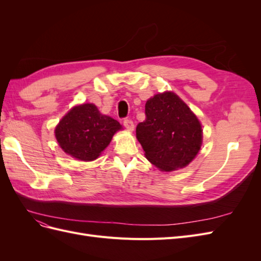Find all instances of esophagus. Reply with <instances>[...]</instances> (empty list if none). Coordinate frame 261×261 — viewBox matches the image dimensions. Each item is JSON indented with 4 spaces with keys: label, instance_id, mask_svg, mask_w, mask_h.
<instances>
[{
    "label": "esophagus",
    "instance_id": "34e87169",
    "mask_svg": "<svg viewBox=\"0 0 261 261\" xmlns=\"http://www.w3.org/2000/svg\"><path fill=\"white\" fill-rule=\"evenodd\" d=\"M124 126H125V128L127 129L128 132H133L134 127H135V126H134V123L130 120H125L124 121Z\"/></svg>",
    "mask_w": 261,
    "mask_h": 261
}]
</instances>
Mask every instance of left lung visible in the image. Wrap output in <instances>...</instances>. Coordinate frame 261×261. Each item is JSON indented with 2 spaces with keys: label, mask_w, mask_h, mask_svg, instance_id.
<instances>
[{
  "label": "left lung",
  "mask_w": 261,
  "mask_h": 261,
  "mask_svg": "<svg viewBox=\"0 0 261 261\" xmlns=\"http://www.w3.org/2000/svg\"><path fill=\"white\" fill-rule=\"evenodd\" d=\"M145 110L147 118L137 125L136 137L146 159L162 172L187 167L202 145L198 117L173 91L154 94Z\"/></svg>",
  "instance_id": "8db88e82"
}]
</instances>
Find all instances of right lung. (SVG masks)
I'll return each instance as SVG.
<instances>
[{"instance_id":"right-lung-1","label":"right lung","mask_w":261,"mask_h":261,"mask_svg":"<svg viewBox=\"0 0 261 261\" xmlns=\"http://www.w3.org/2000/svg\"><path fill=\"white\" fill-rule=\"evenodd\" d=\"M123 126L111 116L102 114L96 105L73 107L55 126L54 136L66 154L89 162L98 159Z\"/></svg>"}]
</instances>
